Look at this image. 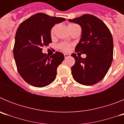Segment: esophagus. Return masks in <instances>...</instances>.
Segmentation results:
<instances>
[{"label": "esophagus", "mask_w": 124, "mask_h": 124, "mask_svg": "<svg viewBox=\"0 0 124 124\" xmlns=\"http://www.w3.org/2000/svg\"><path fill=\"white\" fill-rule=\"evenodd\" d=\"M64 58H68V57L70 56V54H66V53H64Z\"/></svg>", "instance_id": "esophagus-1"}]
</instances>
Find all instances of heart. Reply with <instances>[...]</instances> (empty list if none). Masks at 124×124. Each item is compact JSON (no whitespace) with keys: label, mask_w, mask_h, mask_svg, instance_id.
Returning a JSON list of instances; mask_svg holds the SVG:
<instances>
[{"label":"heart","mask_w":124,"mask_h":124,"mask_svg":"<svg viewBox=\"0 0 124 124\" xmlns=\"http://www.w3.org/2000/svg\"><path fill=\"white\" fill-rule=\"evenodd\" d=\"M76 25H77L76 24H74V23H71L68 25V28L70 27H72L73 26H76ZM56 29V27H53L52 28L51 30V35H53V34H54V31H55ZM59 48L61 49V50H63L64 51H70V49H71V45L67 43H61L60 45H58Z\"/></svg>","instance_id":"b5f03b06"}]
</instances>
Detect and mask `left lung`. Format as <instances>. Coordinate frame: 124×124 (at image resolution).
<instances>
[{
    "label": "left lung",
    "mask_w": 124,
    "mask_h": 124,
    "mask_svg": "<svg viewBox=\"0 0 124 124\" xmlns=\"http://www.w3.org/2000/svg\"><path fill=\"white\" fill-rule=\"evenodd\" d=\"M68 21L81 27V38L75 51L86 54V58L71 54L75 59L72 75L79 84L91 86L101 81L110 68L113 60L112 36L106 24L93 15L84 14Z\"/></svg>",
    "instance_id": "1"
}]
</instances>
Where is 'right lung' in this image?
<instances>
[{"label":"right lung","mask_w":124,"mask_h":124,"mask_svg":"<svg viewBox=\"0 0 124 124\" xmlns=\"http://www.w3.org/2000/svg\"><path fill=\"white\" fill-rule=\"evenodd\" d=\"M65 20L62 17L38 13L19 25L15 35L14 56L20 75L31 86L45 87L55 79L57 68L64 60V54L56 51L48 58L43 53L41 48L52 42V27Z\"/></svg>","instance_id":"1"}]
</instances>
